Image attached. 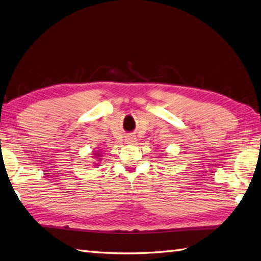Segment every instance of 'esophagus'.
Segmentation results:
<instances>
[{"label": "esophagus", "instance_id": "1", "mask_svg": "<svg viewBox=\"0 0 261 261\" xmlns=\"http://www.w3.org/2000/svg\"><path fill=\"white\" fill-rule=\"evenodd\" d=\"M125 142L128 143V144H132L133 142H136V138H133V137H129V138H126V139H125Z\"/></svg>", "mask_w": 261, "mask_h": 261}]
</instances>
